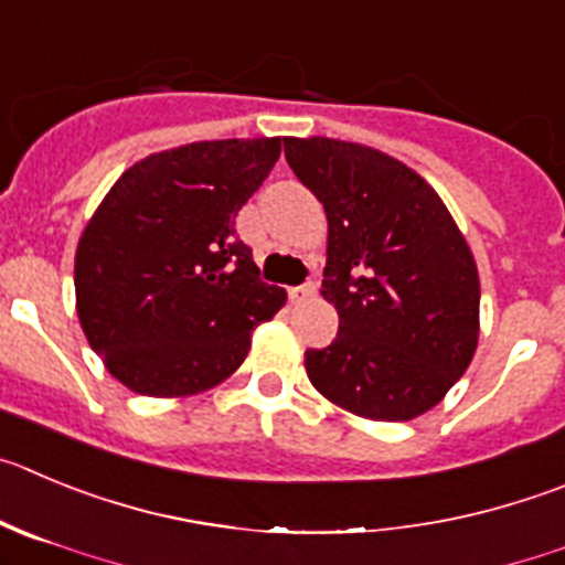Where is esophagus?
Instances as JSON below:
<instances>
[{"mask_svg": "<svg viewBox=\"0 0 565 565\" xmlns=\"http://www.w3.org/2000/svg\"><path fill=\"white\" fill-rule=\"evenodd\" d=\"M312 295H318V281H315V278H309V281L300 284V287L289 289V298L292 300H307L312 298Z\"/></svg>", "mask_w": 565, "mask_h": 565, "instance_id": "obj_1", "label": "esophagus"}]
</instances>
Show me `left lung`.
<instances>
[{
  "label": "left lung",
  "mask_w": 565,
  "mask_h": 565,
  "mask_svg": "<svg viewBox=\"0 0 565 565\" xmlns=\"http://www.w3.org/2000/svg\"><path fill=\"white\" fill-rule=\"evenodd\" d=\"M298 181L329 220L323 298L340 315L309 382L371 420H413L440 404L479 340V276L466 236L407 163L354 141L284 139Z\"/></svg>",
  "instance_id": "8db88e82"
}]
</instances>
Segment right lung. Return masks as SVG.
I'll return each instance as SVG.
<instances>
[{"mask_svg":"<svg viewBox=\"0 0 565 565\" xmlns=\"http://www.w3.org/2000/svg\"><path fill=\"white\" fill-rule=\"evenodd\" d=\"M281 139H220L141 158L110 186L75 256L77 318L110 376L156 398L228 379L287 292L258 278L234 220Z\"/></svg>","mask_w":565,"mask_h":565,"instance_id":"obj_1","label":"right lung"}]
</instances>
